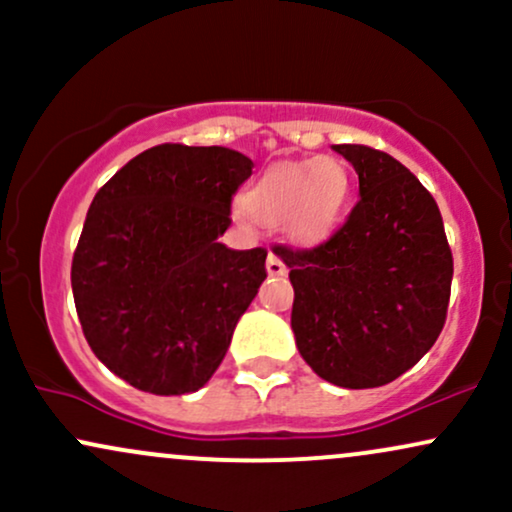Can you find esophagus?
Instances as JSON below:
<instances>
[{
  "label": "esophagus",
  "instance_id": "34e87169",
  "mask_svg": "<svg viewBox=\"0 0 512 512\" xmlns=\"http://www.w3.org/2000/svg\"><path fill=\"white\" fill-rule=\"evenodd\" d=\"M267 274L269 276H284L286 274V264L281 262L274 252H269V257H267Z\"/></svg>",
  "mask_w": 512,
  "mask_h": 512
}]
</instances>
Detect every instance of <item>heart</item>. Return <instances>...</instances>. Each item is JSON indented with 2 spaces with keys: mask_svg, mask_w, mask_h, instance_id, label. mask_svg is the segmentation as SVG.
<instances>
[{
  "mask_svg": "<svg viewBox=\"0 0 512 512\" xmlns=\"http://www.w3.org/2000/svg\"><path fill=\"white\" fill-rule=\"evenodd\" d=\"M349 195L351 180L342 163L317 156L269 168L240 204L252 221L276 226L293 243L315 245L337 231Z\"/></svg>",
  "mask_w": 512,
  "mask_h": 512,
  "instance_id": "1",
  "label": "heart"
}]
</instances>
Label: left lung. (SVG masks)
Wrapping results in <instances>:
<instances>
[{
  "label": "left lung",
  "mask_w": 512,
  "mask_h": 512,
  "mask_svg": "<svg viewBox=\"0 0 512 512\" xmlns=\"http://www.w3.org/2000/svg\"><path fill=\"white\" fill-rule=\"evenodd\" d=\"M358 173L361 199L327 243L276 245L293 284L291 330L327 383H392L436 344L448 313L452 252L431 192L397 158L334 144Z\"/></svg>",
  "instance_id": "8db88e82"
}]
</instances>
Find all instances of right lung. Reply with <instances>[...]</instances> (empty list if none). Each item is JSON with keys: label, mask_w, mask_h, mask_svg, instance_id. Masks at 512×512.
Masks as SVG:
<instances>
[{"label": "right lung", "mask_w": 512, "mask_h": 512, "mask_svg": "<svg viewBox=\"0 0 512 512\" xmlns=\"http://www.w3.org/2000/svg\"><path fill=\"white\" fill-rule=\"evenodd\" d=\"M250 175L226 146L161 144L93 197L72 262L76 313L98 361L137 390L207 385L267 279V250L219 243Z\"/></svg>", "instance_id": "1"}]
</instances>
